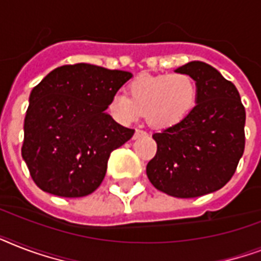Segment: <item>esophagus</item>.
Wrapping results in <instances>:
<instances>
[{"instance_id": "obj_1", "label": "esophagus", "mask_w": 261, "mask_h": 261, "mask_svg": "<svg viewBox=\"0 0 261 261\" xmlns=\"http://www.w3.org/2000/svg\"><path fill=\"white\" fill-rule=\"evenodd\" d=\"M147 133L146 131H143V130H139V128H137L134 133V139H138L141 138V137H146Z\"/></svg>"}]
</instances>
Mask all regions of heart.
<instances>
[{"instance_id": "heart-1", "label": "heart", "mask_w": 261, "mask_h": 261, "mask_svg": "<svg viewBox=\"0 0 261 261\" xmlns=\"http://www.w3.org/2000/svg\"><path fill=\"white\" fill-rule=\"evenodd\" d=\"M198 85L190 74H142L127 85V94H115L110 114L122 124L137 122L145 114L149 126L168 130L178 126L194 111Z\"/></svg>"}]
</instances>
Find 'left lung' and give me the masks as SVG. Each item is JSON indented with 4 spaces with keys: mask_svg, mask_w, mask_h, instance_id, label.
<instances>
[{
    "mask_svg": "<svg viewBox=\"0 0 261 261\" xmlns=\"http://www.w3.org/2000/svg\"><path fill=\"white\" fill-rule=\"evenodd\" d=\"M198 85V101L178 126L153 134L157 153L146 174L161 192L196 198L221 190L234 174L245 147V108L234 84L217 69L192 61L176 69Z\"/></svg>",
    "mask_w": 261,
    "mask_h": 261,
    "instance_id": "8db88e82",
    "label": "left lung"
}]
</instances>
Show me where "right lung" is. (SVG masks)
<instances>
[{
    "instance_id": "1",
    "label": "right lung",
    "mask_w": 261,
    "mask_h": 261,
    "mask_svg": "<svg viewBox=\"0 0 261 261\" xmlns=\"http://www.w3.org/2000/svg\"><path fill=\"white\" fill-rule=\"evenodd\" d=\"M131 77L130 71L77 63L57 67L32 89L21 155L40 190L63 198L97 190L111 151L134 135L106 112Z\"/></svg>"
}]
</instances>
